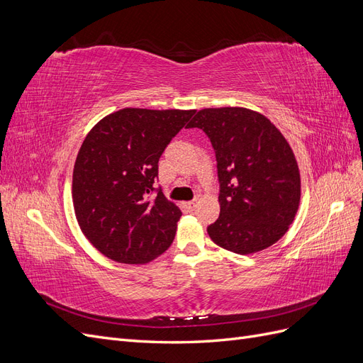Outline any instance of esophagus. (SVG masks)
<instances>
[{
    "instance_id": "1",
    "label": "esophagus",
    "mask_w": 363,
    "mask_h": 363,
    "mask_svg": "<svg viewBox=\"0 0 363 363\" xmlns=\"http://www.w3.org/2000/svg\"><path fill=\"white\" fill-rule=\"evenodd\" d=\"M196 204H199V201H196V200H192V201H188V203H186V207H188L189 211H194V208L196 207Z\"/></svg>"
}]
</instances>
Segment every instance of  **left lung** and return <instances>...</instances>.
I'll return each instance as SVG.
<instances>
[{"label":"left lung","mask_w":363,"mask_h":363,"mask_svg":"<svg viewBox=\"0 0 363 363\" xmlns=\"http://www.w3.org/2000/svg\"><path fill=\"white\" fill-rule=\"evenodd\" d=\"M201 128L215 150L221 213L207 227L213 242L238 255L276 244L298 211L301 182L292 148L271 121L245 107L203 108Z\"/></svg>","instance_id":"left-lung-1"}]
</instances>
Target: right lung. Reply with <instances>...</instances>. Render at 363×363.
I'll list each match as a JSON object with an SVG mask.
<instances>
[{
    "instance_id": "right-lung-1",
    "label": "right lung",
    "mask_w": 363,
    "mask_h": 363,
    "mask_svg": "<svg viewBox=\"0 0 363 363\" xmlns=\"http://www.w3.org/2000/svg\"><path fill=\"white\" fill-rule=\"evenodd\" d=\"M194 113L127 107L87 133L74 164L72 201L82 232L106 257L138 265L172 244L182 212L155 183L162 152Z\"/></svg>"
}]
</instances>
